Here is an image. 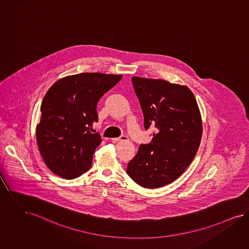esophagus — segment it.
I'll return each instance as SVG.
<instances>
[{"label":"esophagus","mask_w":249,"mask_h":249,"mask_svg":"<svg viewBox=\"0 0 249 249\" xmlns=\"http://www.w3.org/2000/svg\"><path fill=\"white\" fill-rule=\"evenodd\" d=\"M113 142H118V141H128L129 139L126 136H121L120 138H111Z\"/></svg>","instance_id":"34e87169"}]
</instances>
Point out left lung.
I'll use <instances>...</instances> for the list:
<instances>
[{"mask_svg":"<svg viewBox=\"0 0 249 249\" xmlns=\"http://www.w3.org/2000/svg\"><path fill=\"white\" fill-rule=\"evenodd\" d=\"M144 115V126L155 128L150 143L140 145L126 173L145 188L171 184L184 174L198 150L202 120L193 92L162 79L132 77Z\"/></svg>","mask_w":249,"mask_h":249,"instance_id":"left-lung-1","label":"left lung"}]
</instances>
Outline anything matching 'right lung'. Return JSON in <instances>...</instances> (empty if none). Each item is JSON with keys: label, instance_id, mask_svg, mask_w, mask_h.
Returning a JSON list of instances; mask_svg holds the SVG:
<instances>
[{"label": "right lung", "instance_id": "add662e5", "mask_svg": "<svg viewBox=\"0 0 249 249\" xmlns=\"http://www.w3.org/2000/svg\"><path fill=\"white\" fill-rule=\"evenodd\" d=\"M122 74L81 73L57 80L40 106L36 127L37 147L48 168L65 179L85 174L92 164L101 136L91 133L97 104Z\"/></svg>", "mask_w": 249, "mask_h": 249}]
</instances>
